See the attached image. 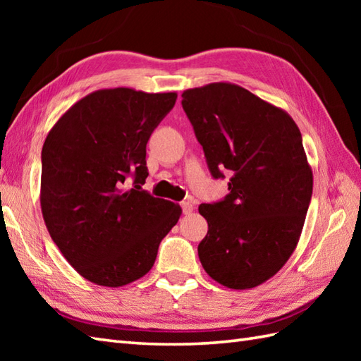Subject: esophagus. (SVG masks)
<instances>
[{
	"instance_id": "esophagus-1",
	"label": "esophagus",
	"mask_w": 361,
	"mask_h": 361,
	"mask_svg": "<svg viewBox=\"0 0 361 361\" xmlns=\"http://www.w3.org/2000/svg\"><path fill=\"white\" fill-rule=\"evenodd\" d=\"M181 208H183V214H186V216H188V214L194 211V203L190 200H186V202L181 203Z\"/></svg>"
}]
</instances>
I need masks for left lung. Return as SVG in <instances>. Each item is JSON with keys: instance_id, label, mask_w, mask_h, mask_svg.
<instances>
[{"instance_id": "obj_1", "label": "left lung", "mask_w": 361, "mask_h": 361, "mask_svg": "<svg viewBox=\"0 0 361 361\" xmlns=\"http://www.w3.org/2000/svg\"><path fill=\"white\" fill-rule=\"evenodd\" d=\"M181 97L212 176L231 175L225 200L198 206L208 221L198 257L221 286L255 288L286 265L302 233L313 173L301 132L286 110L235 83Z\"/></svg>"}]
</instances>
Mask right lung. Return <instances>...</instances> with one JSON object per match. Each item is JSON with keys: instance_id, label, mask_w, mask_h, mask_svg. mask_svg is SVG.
<instances>
[{"instance_id": "obj_1", "label": "right lung", "mask_w": 361, "mask_h": 361, "mask_svg": "<svg viewBox=\"0 0 361 361\" xmlns=\"http://www.w3.org/2000/svg\"><path fill=\"white\" fill-rule=\"evenodd\" d=\"M176 93L105 88L68 109L42 150L40 204L44 225L82 278L122 287L155 264L158 247L181 208L152 197L145 145L173 109ZM135 175L136 190L123 189Z\"/></svg>"}]
</instances>
